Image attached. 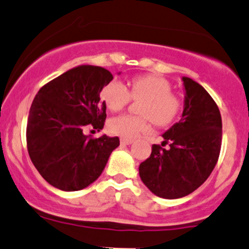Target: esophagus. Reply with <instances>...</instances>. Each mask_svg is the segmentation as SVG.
<instances>
[{
    "instance_id": "esophagus-1",
    "label": "esophagus",
    "mask_w": 249,
    "mask_h": 249,
    "mask_svg": "<svg viewBox=\"0 0 249 249\" xmlns=\"http://www.w3.org/2000/svg\"><path fill=\"white\" fill-rule=\"evenodd\" d=\"M120 143L125 145H130L133 143V140H130V138H120Z\"/></svg>"
}]
</instances>
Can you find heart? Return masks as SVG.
<instances>
[{"label": "heart", "mask_w": 249, "mask_h": 249, "mask_svg": "<svg viewBox=\"0 0 249 249\" xmlns=\"http://www.w3.org/2000/svg\"><path fill=\"white\" fill-rule=\"evenodd\" d=\"M101 100L111 111H119L130 99H143L144 103L141 114L144 117H133L122 114L109 119L108 130L114 135L124 138H133L149 129L148 119L154 124L166 126L178 117L180 101L172 94V87L164 78L153 75L135 77L130 82V93L124 83L113 80L101 89Z\"/></svg>", "instance_id": "heart-1"}]
</instances>
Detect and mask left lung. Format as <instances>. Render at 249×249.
<instances>
[{
    "label": "left lung",
    "mask_w": 249,
    "mask_h": 249,
    "mask_svg": "<svg viewBox=\"0 0 249 249\" xmlns=\"http://www.w3.org/2000/svg\"><path fill=\"white\" fill-rule=\"evenodd\" d=\"M184 111L181 119L162 135V146L140 164L143 184L158 197L178 199L205 182L218 160L222 118L213 99L198 82L182 76Z\"/></svg>",
    "instance_id": "obj_1"
}]
</instances>
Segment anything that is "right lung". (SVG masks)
Listing matches in <instances>:
<instances>
[{
	"instance_id": "right-lung-1",
	"label": "right lung",
	"mask_w": 249,
	"mask_h": 249,
	"mask_svg": "<svg viewBox=\"0 0 249 249\" xmlns=\"http://www.w3.org/2000/svg\"><path fill=\"white\" fill-rule=\"evenodd\" d=\"M112 80L104 68L78 65L36 95L28 114L27 149L36 171L53 187L72 192L89 186L119 146L118 137L89 138L83 132L87 127L103 130L106 104L100 93Z\"/></svg>"
}]
</instances>
